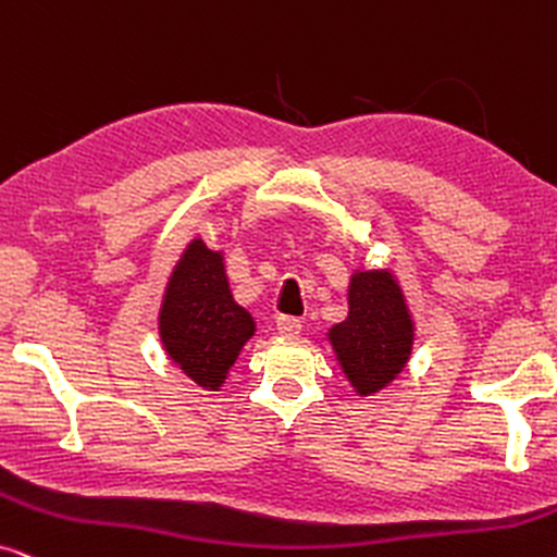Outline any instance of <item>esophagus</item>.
<instances>
[{
    "instance_id": "1",
    "label": "esophagus",
    "mask_w": 557,
    "mask_h": 557,
    "mask_svg": "<svg viewBox=\"0 0 557 557\" xmlns=\"http://www.w3.org/2000/svg\"><path fill=\"white\" fill-rule=\"evenodd\" d=\"M276 330H278V335H284V337H296L301 332V320L284 314L276 320Z\"/></svg>"
}]
</instances>
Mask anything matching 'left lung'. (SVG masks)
Here are the masks:
<instances>
[{"mask_svg":"<svg viewBox=\"0 0 557 557\" xmlns=\"http://www.w3.org/2000/svg\"><path fill=\"white\" fill-rule=\"evenodd\" d=\"M348 320L330 330L345 375L360 396L375 394L409 360L414 324L399 284L388 271H360L350 278Z\"/></svg>","mask_w":557,"mask_h":557,"instance_id":"left-lung-1","label":"left lung"}]
</instances>
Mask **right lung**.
I'll return each instance as SVG.
<instances>
[{
    "label": "right lung",
    "instance_id": "obj_1",
    "mask_svg": "<svg viewBox=\"0 0 557 557\" xmlns=\"http://www.w3.org/2000/svg\"><path fill=\"white\" fill-rule=\"evenodd\" d=\"M161 343L173 363L216 392L256 332V322L230 292L220 252L194 240L171 273L161 307Z\"/></svg>",
    "mask_w": 557,
    "mask_h": 557
}]
</instances>
